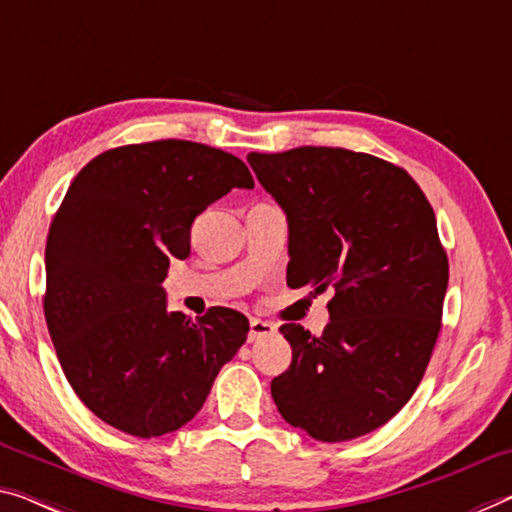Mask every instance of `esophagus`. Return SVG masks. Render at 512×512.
<instances>
[{
    "label": "esophagus",
    "mask_w": 512,
    "mask_h": 512,
    "mask_svg": "<svg viewBox=\"0 0 512 512\" xmlns=\"http://www.w3.org/2000/svg\"><path fill=\"white\" fill-rule=\"evenodd\" d=\"M274 334H277V325H272V322L261 320V318H251V322H249V343L261 341V338H270Z\"/></svg>",
    "instance_id": "esophagus-1"
}]
</instances>
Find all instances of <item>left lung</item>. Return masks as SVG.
<instances>
[{
    "instance_id": "obj_1",
    "label": "left lung",
    "mask_w": 512,
    "mask_h": 512,
    "mask_svg": "<svg viewBox=\"0 0 512 512\" xmlns=\"http://www.w3.org/2000/svg\"><path fill=\"white\" fill-rule=\"evenodd\" d=\"M247 162L288 219V286L334 290L322 336L295 322L272 398L290 426L348 442L396 416L442 327L448 258L435 212L405 169L368 153L302 146Z\"/></svg>"
}]
</instances>
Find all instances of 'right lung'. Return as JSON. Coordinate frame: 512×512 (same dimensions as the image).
Returning <instances> with one entry per match:
<instances>
[{"label":"right lung","instance_id":"add662e5","mask_svg":"<svg viewBox=\"0 0 512 512\" xmlns=\"http://www.w3.org/2000/svg\"><path fill=\"white\" fill-rule=\"evenodd\" d=\"M254 187L231 153L183 139L119 146L75 176L45 245V322L70 387L132 437L183 428L247 341L240 311L192 322L167 309L171 258L190 256L196 215Z\"/></svg>","mask_w":512,"mask_h":512}]
</instances>
